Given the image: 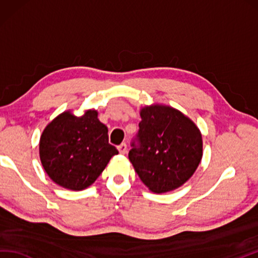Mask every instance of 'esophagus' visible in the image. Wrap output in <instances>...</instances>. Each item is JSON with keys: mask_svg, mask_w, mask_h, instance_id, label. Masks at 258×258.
Wrapping results in <instances>:
<instances>
[{"mask_svg": "<svg viewBox=\"0 0 258 258\" xmlns=\"http://www.w3.org/2000/svg\"><path fill=\"white\" fill-rule=\"evenodd\" d=\"M118 150H119V152L121 153V154H125V153H127V150H128L127 145H125V144H121V145H120V146L118 147Z\"/></svg>", "mask_w": 258, "mask_h": 258, "instance_id": "34e87169", "label": "esophagus"}]
</instances>
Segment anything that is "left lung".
I'll return each mask as SVG.
<instances>
[{
  "instance_id": "8db88e82",
  "label": "left lung",
  "mask_w": 258,
  "mask_h": 258,
  "mask_svg": "<svg viewBox=\"0 0 258 258\" xmlns=\"http://www.w3.org/2000/svg\"><path fill=\"white\" fill-rule=\"evenodd\" d=\"M139 147L129 160L140 180L153 193L173 191L196 172L203 156L201 131L180 110L153 104L140 109Z\"/></svg>"
}]
</instances>
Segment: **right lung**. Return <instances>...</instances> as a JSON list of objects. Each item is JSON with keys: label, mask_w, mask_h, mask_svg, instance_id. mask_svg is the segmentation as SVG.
Returning <instances> with one entry per match:
<instances>
[{"label": "right lung", "mask_w": 258, "mask_h": 258, "mask_svg": "<svg viewBox=\"0 0 258 258\" xmlns=\"http://www.w3.org/2000/svg\"><path fill=\"white\" fill-rule=\"evenodd\" d=\"M118 154L108 142V128L98 111L88 109L83 116L66 110L54 118L39 139V159L45 172L56 184L72 191L90 186Z\"/></svg>", "instance_id": "add662e5"}]
</instances>
